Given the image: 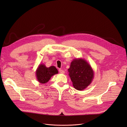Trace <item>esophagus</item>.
Listing matches in <instances>:
<instances>
[{
    "label": "esophagus",
    "mask_w": 127,
    "mask_h": 127,
    "mask_svg": "<svg viewBox=\"0 0 127 127\" xmlns=\"http://www.w3.org/2000/svg\"><path fill=\"white\" fill-rule=\"evenodd\" d=\"M59 72L61 73V74H64V73H65L64 70H63V69H59Z\"/></svg>",
    "instance_id": "esophagus-1"
}]
</instances>
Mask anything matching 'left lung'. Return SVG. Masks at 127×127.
I'll return each instance as SVG.
<instances>
[{
	"mask_svg": "<svg viewBox=\"0 0 127 127\" xmlns=\"http://www.w3.org/2000/svg\"><path fill=\"white\" fill-rule=\"evenodd\" d=\"M69 76L74 88L82 91L92 83L94 72L90 64L82 58L74 59L68 69Z\"/></svg>",
	"mask_w": 127,
	"mask_h": 127,
	"instance_id": "obj_1",
	"label": "left lung"
}]
</instances>
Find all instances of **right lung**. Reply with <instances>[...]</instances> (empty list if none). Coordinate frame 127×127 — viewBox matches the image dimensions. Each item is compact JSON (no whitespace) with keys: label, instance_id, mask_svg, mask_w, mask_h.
I'll return each mask as SVG.
<instances>
[{"label":"right lung","instance_id":"obj_1","mask_svg":"<svg viewBox=\"0 0 127 127\" xmlns=\"http://www.w3.org/2000/svg\"><path fill=\"white\" fill-rule=\"evenodd\" d=\"M58 70L55 66H51L47 67L44 64H39L36 70L35 74L37 80L41 84H45L49 81L50 78L58 74Z\"/></svg>","mask_w":127,"mask_h":127}]
</instances>
